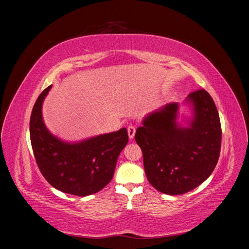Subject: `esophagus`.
<instances>
[{
	"instance_id": "esophagus-1",
	"label": "esophagus",
	"mask_w": 249,
	"mask_h": 249,
	"mask_svg": "<svg viewBox=\"0 0 249 249\" xmlns=\"http://www.w3.org/2000/svg\"><path fill=\"white\" fill-rule=\"evenodd\" d=\"M135 133H136V127L134 125H130L127 127V134H129V138L133 139L135 137Z\"/></svg>"
}]
</instances>
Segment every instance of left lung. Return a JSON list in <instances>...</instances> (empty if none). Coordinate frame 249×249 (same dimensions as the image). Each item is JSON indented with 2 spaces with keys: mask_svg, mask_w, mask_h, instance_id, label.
Returning a JSON list of instances; mask_svg holds the SVG:
<instances>
[{
  "mask_svg": "<svg viewBox=\"0 0 249 249\" xmlns=\"http://www.w3.org/2000/svg\"><path fill=\"white\" fill-rule=\"evenodd\" d=\"M185 104L192 111L188 126L178 124L179 106L170 103L143 118L135 134L149 184L169 195L189 192L205 182L220 154L221 124L212 97L199 89Z\"/></svg>",
  "mask_w": 249,
  "mask_h": 249,
  "instance_id": "8db88e82",
  "label": "left lung"
}]
</instances>
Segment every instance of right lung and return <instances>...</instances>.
<instances>
[{
  "label": "right lung",
  "instance_id": "obj_1",
  "mask_svg": "<svg viewBox=\"0 0 249 249\" xmlns=\"http://www.w3.org/2000/svg\"><path fill=\"white\" fill-rule=\"evenodd\" d=\"M52 85L38 96L30 118V139L42 176L56 189L77 196L101 191L114 175L117 158L129 141L125 127L78 142L54 136L43 123L42 104Z\"/></svg>",
  "mask_w": 249,
  "mask_h": 249
}]
</instances>
